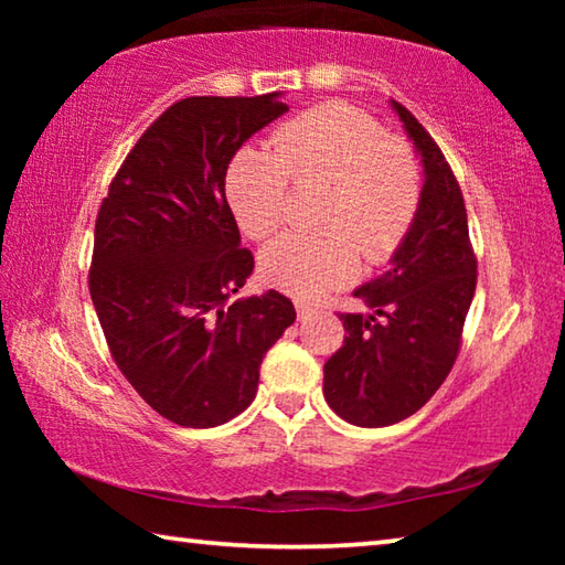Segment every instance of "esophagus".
Instances as JSON below:
<instances>
[{
    "label": "esophagus",
    "mask_w": 565,
    "mask_h": 565,
    "mask_svg": "<svg viewBox=\"0 0 565 565\" xmlns=\"http://www.w3.org/2000/svg\"><path fill=\"white\" fill-rule=\"evenodd\" d=\"M296 313H299V319H309L311 313H317V306L303 303V301H296Z\"/></svg>",
    "instance_id": "34e87169"
}]
</instances>
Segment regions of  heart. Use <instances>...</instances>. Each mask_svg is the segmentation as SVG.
Masks as SVG:
<instances>
[{"instance_id":"heart-1","label":"heart","mask_w":565,"mask_h":565,"mask_svg":"<svg viewBox=\"0 0 565 565\" xmlns=\"http://www.w3.org/2000/svg\"><path fill=\"white\" fill-rule=\"evenodd\" d=\"M294 184L329 181L319 232H286L259 256L262 276L294 296H319L359 276L361 252L384 264L418 212L420 179L411 149L351 104L329 102L296 114L274 131V151L242 147L224 189L242 232L271 236L289 212Z\"/></svg>"}]
</instances>
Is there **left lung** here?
Returning a JSON list of instances; mask_svg holds the SVG:
<instances>
[{
  "label": "left lung",
  "mask_w": 565,
  "mask_h": 565,
  "mask_svg": "<svg viewBox=\"0 0 565 565\" xmlns=\"http://www.w3.org/2000/svg\"><path fill=\"white\" fill-rule=\"evenodd\" d=\"M391 107L424 167L418 212L388 271L353 291L371 311L341 313L347 339L323 363L327 404L363 428L398 424L436 394L454 369L476 291L461 186L431 134L398 102Z\"/></svg>",
  "instance_id": "1"
}]
</instances>
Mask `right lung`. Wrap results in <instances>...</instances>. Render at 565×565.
Masks as SVG:
<instances>
[{"label":"right lung","mask_w":565,"mask_h":565,"mask_svg":"<svg viewBox=\"0 0 565 565\" xmlns=\"http://www.w3.org/2000/svg\"><path fill=\"white\" fill-rule=\"evenodd\" d=\"M279 97L171 104L124 159L94 226L89 294L111 356L179 426L212 428L242 414L264 353L296 319L274 289L228 301L254 256L226 202V167L289 111Z\"/></svg>","instance_id":"1"}]
</instances>
